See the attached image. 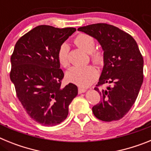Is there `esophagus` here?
<instances>
[{
    "label": "esophagus",
    "instance_id": "1",
    "mask_svg": "<svg viewBox=\"0 0 151 151\" xmlns=\"http://www.w3.org/2000/svg\"><path fill=\"white\" fill-rule=\"evenodd\" d=\"M78 94H82V93H84V92L86 91V89L83 88L78 87Z\"/></svg>",
    "mask_w": 151,
    "mask_h": 151
}]
</instances>
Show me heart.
<instances>
[{
  "label": "heart",
  "mask_w": 151,
  "mask_h": 151,
  "mask_svg": "<svg viewBox=\"0 0 151 151\" xmlns=\"http://www.w3.org/2000/svg\"><path fill=\"white\" fill-rule=\"evenodd\" d=\"M74 43L85 52L90 53L91 60L94 63L98 66L104 63V53L99 49H94L95 41L92 36L87 34H80L76 37ZM69 45L66 43H63L60 45L57 52V59L63 68H68L69 66ZM97 76L98 72L92 65H88L82 67L74 66L69 69L66 75V79L69 82L83 87L91 85L97 79Z\"/></svg>",
  "instance_id": "1"
}]
</instances>
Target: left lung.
<instances>
[{
	"mask_svg": "<svg viewBox=\"0 0 151 151\" xmlns=\"http://www.w3.org/2000/svg\"><path fill=\"white\" fill-rule=\"evenodd\" d=\"M78 30L96 38L104 50V66L94 88L101 101L92 107V112L100 120H119L134 104L143 83L144 60L138 45L130 35L106 23ZM104 83L110 85L100 91L98 87Z\"/></svg>",
	"mask_w": 151,
	"mask_h": 151,
	"instance_id": "obj_1",
	"label": "left lung"
}]
</instances>
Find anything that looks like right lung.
Segmentation results:
<instances>
[{"instance_id":"right-lung-1","label":"right lung","mask_w":151,"mask_h":151,"mask_svg":"<svg viewBox=\"0 0 151 151\" xmlns=\"http://www.w3.org/2000/svg\"><path fill=\"white\" fill-rule=\"evenodd\" d=\"M76 31L41 25L17 41L10 57V80L26 113L41 125L53 126L62 122L69 105L78 94V88L61 85L64 73L57 52L60 45Z\"/></svg>"}]
</instances>
